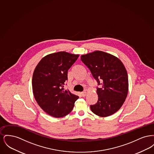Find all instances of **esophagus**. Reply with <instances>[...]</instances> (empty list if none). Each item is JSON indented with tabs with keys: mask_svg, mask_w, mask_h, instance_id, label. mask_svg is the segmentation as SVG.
Returning <instances> with one entry per match:
<instances>
[{
	"mask_svg": "<svg viewBox=\"0 0 154 154\" xmlns=\"http://www.w3.org/2000/svg\"><path fill=\"white\" fill-rule=\"evenodd\" d=\"M81 96H82V97H85L86 95H87V92L86 91H83V92H81Z\"/></svg>",
	"mask_w": 154,
	"mask_h": 154,
	"instance_id": "esophagus-1",
	"label": "esophagus"
}]
</instances>
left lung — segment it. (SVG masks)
<instances>
[{"instance_id":"8db88e82","label":"left lung","mask_w":154,"mask_h":154,"mask_svg":"<svg viewBox=\"0 0 154 154\" xmlns=\"http://www.w3.org/2000/svg\"><path fill=\"white\" fill-rule=\"evenodd\" d=\"M100 88L97 87L98 100L90 108L96 115L108 117L119 110L128 92V77L122 62L110 54L96 51L81 57Z\"/></svg>"}]
</instances>
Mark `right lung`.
Masks as SVG:
<instances>
[{
	"label": "right lung",
	"instance_id": "obj_1",
	"mask_svg": "<svg viewBox=\"0 0 154 154\" xmlns=\"http://www.w3.org/2000/svg\"><path fill=\"white\" fill-rule=\"evenodd\" d=\"M79 57L64 51L53 53L44 57L35 69L33 95L39 106L54 117H63L70 113L79 97L64 88L68 70Z\"/></svg>",
	"mask_w": 154,
	"mask_h": 154
}]
</instances>
